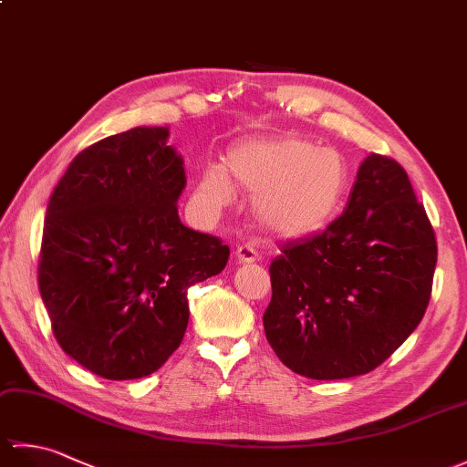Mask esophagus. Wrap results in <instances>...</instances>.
<instances>
[{"label":"esophagus","mask_w":467,"mask_h":467,"mask_svg":"<svg viewBox=\"0 0 467 467\" xmlns=\"http://www.w3.org/2000/svg\"><path fill=\"white\" fill-rule=\"evenodd\" d=\"M234 259H236V263H241V265H249V263L259 261V254H256L253 246L243 244V246H239V249H236Z\"/></svg>","instance_id":"obj_1"}]
</instances>
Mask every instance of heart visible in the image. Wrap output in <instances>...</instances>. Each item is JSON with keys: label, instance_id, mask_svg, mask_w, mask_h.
<instances>
[{"label": "heart", "instance_id": "b5f03b06", "mask_svg": "<svg viewBox=\"0 0 467 467\" xmlns=\"http://www.w3.org/2000/svg\"><path fill=\"white\" fill-rule=\"evenodd\" d=\"M224 168H204L198 201L218 211L233 201L234 184L253 196L254 223L279 241H309L325 233L341 216L353 184L339 150L293 134L234 144Z\"/></svg>", "mask_w": 467, "mask_h": 467}]
</instances>
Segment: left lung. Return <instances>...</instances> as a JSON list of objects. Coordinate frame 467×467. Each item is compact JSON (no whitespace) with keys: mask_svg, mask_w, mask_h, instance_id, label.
<instances>
[{"mask_svg":"<svg viewBox=\"0 0 467 467\" xmlns=\"http://www.w3.org/2000/svg\"><path fill=\"white\" fill-rule=\"evenodd\" d=\"M435 263L433 228L408 172L367 156L345 213L319 236L286 243L271 263L266 341L311 379L369 373L423 319Z\"/></svg>","mask_w":467,"mask_h":467,"instance_id":"obj_1","label":"left lung"}]
</instances>
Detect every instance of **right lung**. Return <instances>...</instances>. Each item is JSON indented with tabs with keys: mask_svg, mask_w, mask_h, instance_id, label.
I'll return each mask as SVG.
<instances>
[{
	"mask_svg": "<svg viewBox=\"0 0 467 467\" xmlns=\"http://www.w3.org/2000/svg\"><path fill=\"white\" fill-rule=\"evenodd\" d=\"M184 161L168 126H136L78 154L49 198L37 283L59 347L112 381L166 363L188 325V286L228 246L178 216Z\"/></svg>",
	"mask_w": 467,
	"mask_h": 467,
	"instance_id": "add662e5",
	"label": "right lung"
}]
</instances>
